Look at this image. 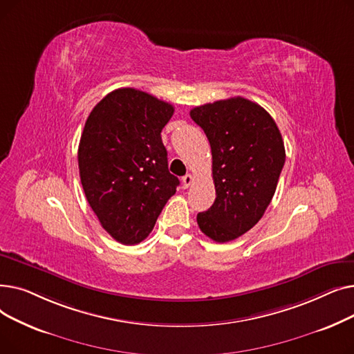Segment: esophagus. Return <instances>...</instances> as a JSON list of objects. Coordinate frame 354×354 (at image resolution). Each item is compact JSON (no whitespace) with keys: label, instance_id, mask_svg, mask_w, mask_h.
<instances>
[{"label":"esophagus","instance_id":"1","mask_svg":"<svg viewBox=\"0 0 354 354\" xmlns=\"http://www.w3.org/2000/svg\"><path fill=\"white\" fill-rule=\"evenodd\" d=\"M192 182H194V176L191 175V174H188V175H185L183 178H182V187H183V189H187V188H189L191 185H192Z\"/></svg>","mask_w":354,"mask_h":354}]
</instances>
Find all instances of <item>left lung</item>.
<instances>
[{"label":"left lung","mask_w":354,"mask_h":354,"mask_svg":"<svg viewBox=\"0 0 354 354\" xmlns=\"http://www.w3.org/2000/svg\"><path fill=\"white\" fill-rule=\"evenodd\" d=\"M212 152L216 198L196 216L201 231L215 243H228L261 219L275 194L286 149L274 119L259 104L231 97L191 110Z\"/></svg>","instance_id":"8db88e82"}]
</instances>
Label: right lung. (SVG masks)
Returning a JSON list of instances; mask_svg holds the SVG:
<instances>
[{
	"label": "right lung",
	"instance_id": "add662e5",
	"mask_svg": "<svg viewBox=\"0 0 354 354\" xmlns=\"http://www.w3.org/2000/svg\"><path fill=\"white\" fill-rule=\"evenodd\" d=\"M174 106L136 88L109 93L90 111L79 143L87 202L102 227L124 245L153 230L179 179L167 169L160 132Z\"/></svg>",
	"mask_w": 354,
	"mask_h": 354
}]
</instances>
